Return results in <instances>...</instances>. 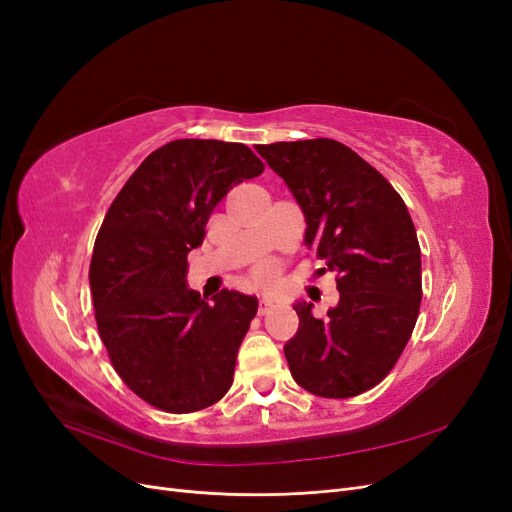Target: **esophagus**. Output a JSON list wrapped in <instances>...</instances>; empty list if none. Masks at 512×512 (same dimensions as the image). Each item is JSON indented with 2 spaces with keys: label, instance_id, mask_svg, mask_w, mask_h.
<instances>
[{
  "label": "esophagus",
  "instance_id": "esophagus-1",
  "mask_svg": "<svg viewBox=\"0 0 512 512\" xmlns=\"http://www.w3.org/2000/svg\"><path fill=\"white\" fill-rule=\"evenodd\" d=\"M271 307H273V301H269V299L262 297V299L258 301V314H260V316L269 314V309H271Z\"/></svg>",
  "mask_w": 512,
  "mask_h": 512
}]
</instances>
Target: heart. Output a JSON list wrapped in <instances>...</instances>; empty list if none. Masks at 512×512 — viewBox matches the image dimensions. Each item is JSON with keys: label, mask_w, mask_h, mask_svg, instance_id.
<instances>
[{"label": "heart", "mask_w": 512, "mask_h": 512, "mask_svg": "<svg viewBox=\"0 0 512 512\" xmlns=\"http://www.w3.org/2000/svg\"><path fill=\"white\" fill-rule=\"evenodd\" d=\"M273 277H275V267L269 265V262H267V265H260L256 269V280L258 282H271Z\"/></svg>", "instance_id": "b5f03b06"}]
</instances>
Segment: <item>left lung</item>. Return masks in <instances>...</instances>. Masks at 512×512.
<instances>
[{
    "mask_svg": "<svg viewBox=\"0 0 512 512\" xmlns=\"http://www.w3.org/2000/svg\"><path fill=\"white\" fill-rule=\"evenodd\" d=\"M305 213V243L335 271L339 303L324 318L297 303L284 346L292 378L318 397L380 384L404 352L423 299L421 247L408 207L359 153L333 141L258 145ZM320 269V271H327Z\"/></svg>",
    "mask_w": 512,
    "mask_h": 512,
    "instance_id": "8db88e82",
    "label": "left lung"
}]
</instances>
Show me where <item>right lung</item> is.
Segmentation results:
<instances>
[{"mask_svg": "<svg viewBox=\"0 0 512 512\" xmlns=\"http://www.w3.org/2000/svg\"><path fill=\"white\" fill-rule=\"evenodd\" d=\"M265 164L243 143L179 138L138 166L108 207L89 265L98 333L119 378L170 414L228 393L258 299L220 290L213 305L185 284L215 205Z\"/></svg>", "mask_w": 512, "mask_h": 512, "instance_id": "right-lung-1", "label": "right lung"}]
</instances>
